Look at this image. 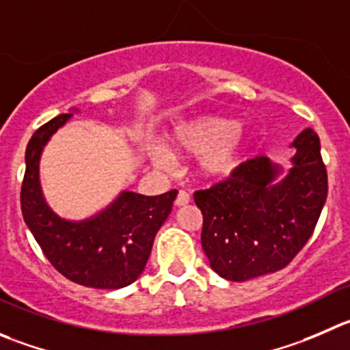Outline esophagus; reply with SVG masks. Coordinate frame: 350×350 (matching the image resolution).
Listing matches in <instances>:
<instances>
[{
	"instance_id": "1",
	"label": "esophagus",
	"mask_w": 350,
	"mask_h": 350,
	"mask_svg": "<svg viewBox=\"0 0 350 350\" xmlns=\"http://www.w3.org/2000/svg\"><path fill=\"white\" fill-rule=\"evenodd\" d=\"M191 202V194L187 191H178L177 199H175V204L177 206H185Z\"/></svg>"
}]
</instances>
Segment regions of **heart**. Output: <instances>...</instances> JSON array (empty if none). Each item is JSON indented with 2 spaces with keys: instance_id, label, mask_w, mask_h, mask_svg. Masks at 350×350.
Here are the masks:
<instances>
[{
  "instance_id": "obj_1",
  "label": "heart",
  "mask_w": 350,
  "mask_h": 350,
  "mask_svg": "<svg viewBox=\"0 0 350 350\" xmlns=\"http://www.w3.org/2000/svg\"><path fill=\"white\" fill-rule=\"evenodd\" d=\"M165 144L173 154H199V170L206 177H228L242 165L252 141L237 120L199 115L175 123ZM156 161L166 163L165 152L159 151Z\"/></svg>"
}]
</instances>
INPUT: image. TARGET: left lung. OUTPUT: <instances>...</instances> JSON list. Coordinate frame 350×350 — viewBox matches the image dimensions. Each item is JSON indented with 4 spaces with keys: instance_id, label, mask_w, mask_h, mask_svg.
I'll use <instances>...</instances> for the list:
<instances>
[{
    "instance_id": "1",
    "label": "left lung",
    "mask_w": 350,
    "mask_h": 350,
    "mask_svg": "<svg viewBox=\"0 0 350 350\" xmlns=\"http://www.w3.org/2000/svg\"><path fill=\"white\" fill-rule=\"evenodd\" d=\"M280 182V166L266 156L247 159L230 177L194 192L202 213L201 244L211 268L245 282L285 268L314 232L328 194L319 137L306 129Z\"/></svg>"
}]
</instances>
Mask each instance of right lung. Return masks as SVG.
Returning <instances> with one entry per match:
<instances>
[{"label": "right lung", "mask_w": 350, "mask_h": 350, "mask_svg": "<svg viewBox=\"0 0 350 350\" xmlns=\"http://www.w3.org/2000/svg\"><path fill=\"white\" fill-rule=\"evenodd\" d=\"M72 113L49 120L34 132L25 151L22 215L48 261L63 277L92 288H122L137 280L156 234L168 218L177 191L161 196L122 192L105 211L84 221H66L49 209L39 185L42 148Z\"/></svg>", "instance_id": "add662e5"}]
</instances>
